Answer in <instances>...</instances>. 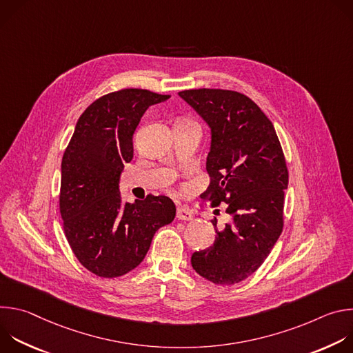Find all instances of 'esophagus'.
Segmentation results:
<instances>
[{
  "label": "esophagus",
  "mask_w": 353,
  "mask_h": 353,
  "mask_svg": "<svg viewBox=\"0 0 353 353\" xmlns=\"http://www.w3.org/2000/svg\"><path fill=\"white\" fill-rule=\"evenodd\" d=\"M177 218L180 221H191L192 219V211L187 207H183V205H179L177 207Z\"/></svg>",
  "instance_id": "1"
}]
</instances>
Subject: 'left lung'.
Segmentation results:
<instances>
[{
  "instance_id": "obj_1",
  "label": "left lung",
  "mask_w": 353,
  "mask_h": 353,
  "mask_svg": "<svg viewBox=\"0 0 353 353\" xmlns=\"http://www.w3.org/2000/svg\"><path fill=\"white\" fill-rule=\"evenodd\" d=\"M179 94L212 134L207 158L211 181L201 198L211 201L212 208L225 203L232 216L221 229L214 218L215 241L195 251L191 265L216 285H234L261 267L282 233L289 177L283 150L270 119L245 94L207 88Z\"/></svg>"
}]
</instances>
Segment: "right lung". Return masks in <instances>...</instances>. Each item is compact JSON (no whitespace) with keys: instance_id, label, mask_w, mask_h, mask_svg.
Here are the masks:
<instances>
[{"instance_id":"add662e5","label":"right lung","mask_w":353,"mask_h":353,"mask_svg":"<svg viewBox=\"0 0 353 353\" xmlns=\"http://www.w3.org/2000/svg\"><path fill=\"white\" fill-rule=\"evenodd\" d=\"M170 94L121 89L96 99L81 114L61 162L60 214L78 261L102 278L121 276L145 259L154 234L176 216L166 195L121 203L124 163L146 109Z\"/></svg>"}]
</instances>
